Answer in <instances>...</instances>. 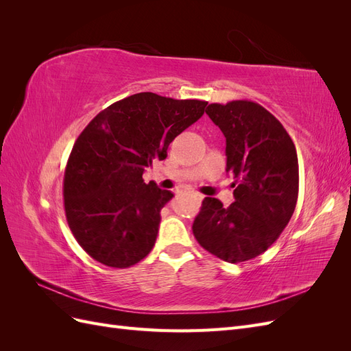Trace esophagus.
I'll return each mask as SVG.
<instances>
[{"mask_svg":"<svg viewBox=\"0 0 351 351\" xmlns=\"http://www.w3.org/2000/svg\"><path fill=\"white\" fill-rule=\"evenodd\" d=\"M193 197H195L197 202H200L202 199H204V196H202L200 193H193Z\"/></svg>","mask_w":351,"mask_h":351,"instance_id":"34e87169","label":"esophagus"}]
</instances>
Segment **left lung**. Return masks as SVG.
Segmentation results:
<instances>
[{"label": "left lung", "instance_id": "left-lung-1", "mask_svg": "<svg viewBox=\"0 0 351 351\" xmlns=\"http://www.w3.org/2000/svg\"><path fill=\"white\" fill-rule=\"evenodd\" d=\"M206 114L226 136L234 202L224 208L205 197L192 228L205 250L239 263L271 247L289 224L299 196V161L290 134L262 105L210 104Z\"/></svg>", "mask_w": 351, "mask_h": 351}]
</instances>
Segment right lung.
Here are the masks:
<instances>
[{"label":"right lung","instance_id":"add662e5","mask_svg":"<svg viewBox=\"0 0 351 351\" xmlns=\"http://www.w3.org/2000/svg\"><path fill=\"white\" fill-rule=\"evenodd\" d=\"M208 102L134 93L102 110L74 142L64 171V209L74 239L90 258L129 268L152 250L161 209L174 195L143 182L176 137Z\"/></svg>","mask_w":351,"mask_h":351}]
</instances>
